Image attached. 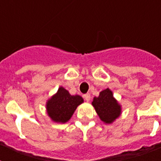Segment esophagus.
Listing matches in <instances>:
<instances>
[{
	"label": "esophagus",
	"mask_w": 161,
	"mask_h": 161,
	"mask_svg": "<svg viewBox=\"0 0 161 161\" xmlns=\"http://www.w3.org/2000/svg\"><path fill=\"white\" fill-rule=\"evenodd\" d=\"M83 97H84V99L86 100V101L89 102L90 101V97H90L89 93H87V94H84V95H83Z\"/></svg>",
	"instance_id": "esophagus-1"
}]
</instances>
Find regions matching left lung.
Instances as JSON below:
<instances>
[{"mask_svg": "<svg viewBox=\"0 0 161 161\" xmlns=\"http://www.w3.org/2000/svg\"><path fill=\"white\" fill-rule=\"evenodd\" d=\"M92 105L99 118L105 124L113 123L121 114V106L109 88L101 91L98 97H94Z\"/></svg>", "mask_w": 161, "mask_h": 161, "instance_id": "1", "label": "left lung"}]
</instances>
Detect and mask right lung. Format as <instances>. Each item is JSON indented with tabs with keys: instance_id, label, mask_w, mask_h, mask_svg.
<instances>
[{
	"instance_id": "right-lung-1",
	"label": "right lung",
	"mask_w": 161,
	"mask_h": 161,
	"mask_svg": "<svg viewBox=\"0 0 161 161\" xmlns=\"http://www.w3.org/2000/svg\"><path fill=\"white\" fill-rule=\"evenodd\" d=\"M83 103L79 95H71L60 86L58 91L46 102V112L49 118L56 123H66L70 120L78 106Z\"/></svg>"
}]
</instances>
